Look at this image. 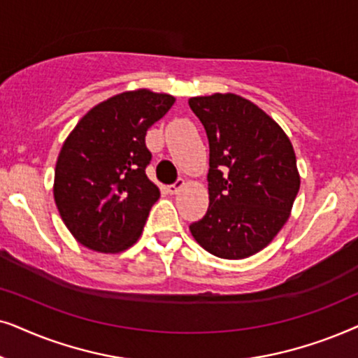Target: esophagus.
<instances>
[{
	"mask_svg": "<svg viewBox=\"0 0 358 358\" xmlns=\"http://www.w3.org/2000/svg\"><path fill=\"white\" fill-rule=\"evenodd\" d=\"M183 185H185V180L183 178H178L173 185H170V187L166 188V192H169L170 194H176V193L180 192V189L183 188Z\"/></svg>",
	"mask_w": 358,
	"mask_h": 358,
	"instance_id": "obj_1",
	"label": "esophagus"
}]
</instances>
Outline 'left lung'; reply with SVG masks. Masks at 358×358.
<instances>
[{
  "label": "left lung",
  "instance_id": "obj_1",
  "mask_svg": "<svg viewBox=\"0 0 358 358\" xmlns=\"http://www.w3.org/2000/svg\"><path fill=\"white\" fill-rule=\"evenodd\" d=\"M209 141V208L189 226L209 254L241 260L282 231L299 192L296 155L282 127L234 93L189 98Z\"/></svg>",
  "mask_w": 358,
  "mask_h": 358
}]
</instances>
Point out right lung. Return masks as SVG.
Here are the masks:
<instances>
[{
  "label": "right lung",
  "instance_id": "1",
  "mask_svg": "<svg viewBox=\"0 0 358 358\" xmlns=\"http://www.w3.org/2000/svg\"><path fill=\"white\" fill-rule=\"evenodd\" d=\"M171 94L124 92L96 104L66 137L57 159L54 199L80 244L117 254L142 234L160 189L147 178V129L173 106Z\"/></svg>",
  "mask_w": 358,
  "mask_h": 358
}]
</instances>
